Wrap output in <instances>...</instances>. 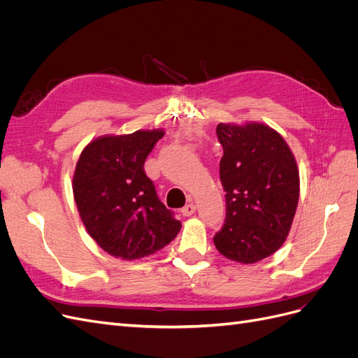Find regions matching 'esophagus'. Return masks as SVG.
Masks as SVG:
<instances>
[{"mask_svg":"<svg viewBox=\"0 0 358 358\" xmlns=\"http://www.w3.org/2000/svg\"><path fill=\"white\" fill-rule=\"evenodd\" d=\"M180 212H182L183 216H191L194 212H196V204H194L192 201H189L188 204L183 206V208L180 209Z\"/></svg>","mask_w":358,"mask_h":358,"instance_id":"esophagus-1","label":"esophagus"}]
</instances>
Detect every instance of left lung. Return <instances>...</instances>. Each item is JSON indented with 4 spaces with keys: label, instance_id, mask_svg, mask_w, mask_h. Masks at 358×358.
I'll use <instances>...</instances> for the list:
<instances>
[{
    "label": "left lung",
    "instance_id": "8db88e82",
    "mask_svg": "<svg viewBox=\"0 0 358 358\" xmlns=\"http://www.w3.org/2000/svg\"><path fill=\"white\" fill-rule=\"evenodd\" d=\"M216 136L224 149L225 220L213 243L233 262L257 263L276 252L291 229L300 192L296 159L263 124H218Z\"/></svg>",
    "mask_w": 358,
    "mask_h": 358
}]
</instances>
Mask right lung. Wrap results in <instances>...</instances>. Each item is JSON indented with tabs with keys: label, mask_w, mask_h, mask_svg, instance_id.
Here are the masks:
<instances>
[{
	"label": "right lung",
	"mask_w": 358,
	"mask_h": 358,
	"mask_svg": "<svg viewBox=\"0 0 358 358\" xmlns=\"http://www.w3.org/2000/svg\"><path fill=\"white\" fill-rule=\"evenodd\" d=\"M162 131L99 137L86 146L73 178L74 200L92 239L107 254L143 258L169 245L180 221L146 176L145 161Z\"/></svg>",
	"instance_id": "obj_1"
}]
</instances>
